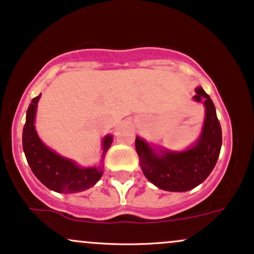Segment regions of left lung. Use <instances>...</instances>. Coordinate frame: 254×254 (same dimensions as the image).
Segmentation results:
<instances>
[{"label": "left lung", "instance_id": "obj_1", "mask_svg": "<svg viewBox=\"0 0 254 254\" xmlns=\"http://www.w3.org/2000/svg\"><path fill=\"white\" fill-rule=\"evenodd\" d=\"M195 92L193 98L203 102L206 114L203 132L194 146L184 152L163 151L162 155H157L142 139L135 138V150L142 173L161 190L185 192L194 189L210 175L218 159L222 130L215 105L201 87H196Z\"/></svg>", "mask_w": 254, "mask_h": 254}]
</instances>
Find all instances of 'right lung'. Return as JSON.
<instances>
[{
  "mask_svg": "<svg viewBox=\"0 0 254 254\" xmlns=\"http://www.w3.org/2000/svg\"><path fill=\"white\" fill-rule=\"evenodd\" d=\"M39 98L41 95L35 97L30 103L26 113V122L22 130V149L31 170L44 186L55 192L76 193L89 190L101 179L103 167L80 168L74 162L61 157L43 144L35 129V116ZM112 142V136H105L102 153L103 159Z\"/></svg>",
  "mask_w": 254,
  "mask_h": 254,
  "instance_id": "obj_1",
  "label": "right lung"
}]
</instances>
